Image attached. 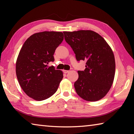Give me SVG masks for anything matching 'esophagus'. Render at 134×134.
Instances as JSON below:
<instances>
[{
  "label": "esophagus",
  "mask_w": 134,
  "mask_h": 134,
  "mask_svg": "<svg viewBox=\"0 0 134 134\" xmlns=\"http://www.w3.org/2000/svg\"><path fill=\"white\" fill-rule=\"evenodd\" d=\"M64 71V73H68V72H70L69 70H64V71Z\"/></svg>",
  "instance_id": "34e87169"
}]
</instances>
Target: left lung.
I'll return each mask as SVG.
<instances>
[{
	"label": "left lung",
	"mask_w": 134,
	"mask_h": 134,
	"mask_svg": "<svg viewBox=\"0 0 134 134\" xmlns=\"http://www.w3.org/2000/svg\"><path fill=\"white\" fill-rule=\"evenodd\" d=\"M64 39L77 62L86 61L84 71H78L74 84L79 96L87 101L102 99L112 85L115 72L113 51L103 37L90 30L63 32Z\"/></svg>",
	"instance_id": "left-lung-1"
}]
</instances>
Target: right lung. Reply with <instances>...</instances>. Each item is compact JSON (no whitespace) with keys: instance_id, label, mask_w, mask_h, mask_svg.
<instances>
[{"instance_id":"add662e5","label":"right lung","mask_w":134,"mask_h":134,"mask_svg":"<svg viewBox=\"0 0 134 134\" xmlns=\"http://www.w3.org/2000/svg\"><path fill=\"white\" fill-rule=\"evenodd\" d=\"M64 39L62 32L44 31L32 35L22 46L16 63V73L22 90L35 100H43L56 92L63 72L48 67Z\"/></svg>"}]
</instances>
